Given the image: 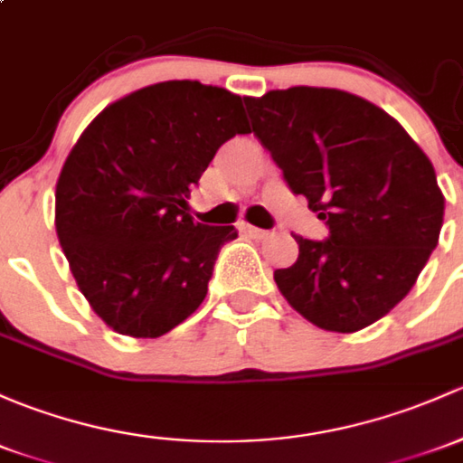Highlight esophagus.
Masks as SVG:
<instances>
[{"label": "esophagus", "mask_w": 463, "mask_h": 463, "mask_svg": "<svg viewBox=\"0 0 463 463\" xmlns=\"http://www.w3.org/2000/svg\"><path fill=\"white\" fill-rule=\"evenodd\" d=\"M241 231H244L246 235H250L252 240H264V237H269V235H270V232H269V231H264V228L250 226V223H244V226H241Z\"/></svg>", "instance_id": "34e87169"}]
</instances>
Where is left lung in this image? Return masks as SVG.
Listing matches in <instances>:
<instances>
[{"instance_id": "obj_1", "label": "left lung", "mask_w": 463, "mask_h": 463, "mask_svg": "<svg viewBox=\"0 0 463 463\" xmlns=\"http://www.w3.org/2000/svg\"><path fill=\"white\" fill-rule=\"evenodd\" d=\"M244 104L284 182L328 226L326 240L295 235L299 257L275 270L281 295L324 330L374 324L439 240L444 194L430 159L386 110L350 92L295 86Z\"/></svg>"}]
</instances>
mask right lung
I'll return each instance as SVG.
<instances>
[{
  "instance_id": "1",
  "label": "right lung",
  "mask_w": 463,
  "mask_h": 463,
  "mask_svg": "<svg viewBox=\"0 0 463 463\" xmlns=\"http://www.w3.org/2000/svg\"><path fill=\"white\" fill-rule=\"evenodd\" d=\"M250 133L241 97L162 81L115 101L72 146L55 191V228L97 315L130 337H162L208 293L235 226L188 215V194L219 146Z\"/></svg>"
}]
</instances>
